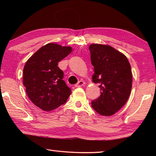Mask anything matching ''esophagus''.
<instances>
[{
	"label": "esophagus",
	"instance_id": "1",
	"mask_svg": "<svg viewBox=\"0 0 156 156\" xmlns=\"http://www.w3.org/2000/svg\"><path fill=\"white\" fill-rule=\"evenodd\" d=\"M84 84H85V83H84V81H83V80H80V81L78 82V83L77 84H76L75 87H80L84 85Z\"/></svg>",
	"mask_w": 156,
	"mask_h": 156
}]
</instances>
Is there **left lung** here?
<instances>
[{"mask_svg":"<svg viewBox=\"0 0 156 156\" xmlns=\"http://www.w3.org/2000/svg\"><path fill=\"white\" fill-rule=\"evenodd\" d=\"M89 49L94 67L92 82L98 83L101 90L98 98L91 102V107L100 115H112L125 105L130 96V63L122 53L107 44L94 43Z\"/></svg>","mask_w":156,"mask_h":156,"instance_id":"obj_1","label":"left lung"}]
</instances>
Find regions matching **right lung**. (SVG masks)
<instances>
[{"label":"right lung","instance_id":"1","mask_svg":"<svg viewBox=\"0 0 156 156\" xmlns=\"http://www.w3.org/2000/svg\"><path fill=\"white\" fill-rule=\"evenodd\" d=\"M72 51L69 46L48 43L41 47L26 62L23 85L33 103L45 112L67 102L72 91L62 80L63 72L58 62Z\"/></svg>","mask_w":156,"mask_h":156}]
</instances>
